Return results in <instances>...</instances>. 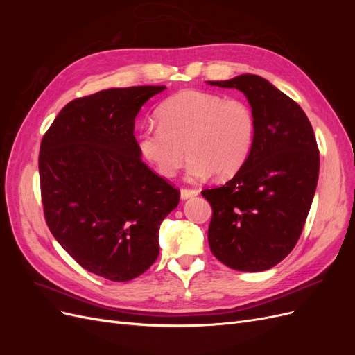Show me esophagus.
Wrapping results in <instances>:
<instances>
[{
	"label": "esophagus",
	"instance_id": "esophagus-1",
	"mask_svg": "<svg viewBox=\"0 0 355 355\" xmlns=\"http://www.w3.org/2000/svg\"><path fill=\"white\" fill-rule=\"evenodd\" d=\"M198 196V191L196 189H180V198L182 200H188V198H192V197H197Z\"/></svg>",
	"mask_w": 355,
	"mask_h": 355
}]
</instances>
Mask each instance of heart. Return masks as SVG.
<instances>
[{
    "label": "heart",
    "mask_w": 355,
    "mask_h": 355,
    "mask_svg": "<svg viewBox=\"0 0 355 355\" xmlns=\"http://www.w3.org/2000/svg\"><path fill=\"white\" fill-rule=\"evenodd\" d=\"M157 118L159 125H146L139 132L137 146L161 176H175L188 155L187 180L200 182L213 173L227 179L250 155L256 121L250 106L241 99L184 90L159 106Z\"/></svg>",
    "instance_id": "heart-1"
}]
</instances>
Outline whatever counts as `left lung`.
Instances as JSON below:
<instances>
[{
    "label": "left lung",
    "instance_id": "8db88e82",
    "mask_svg": "<svg viewBox=\"0 0 355 355\" xmlns=\"http://www.w3.org/2000/svg\"><path fill=\"white\" fill-rule=\"evenodd\" d=\"M207 84L244 93L256 121L244 166L225 185L201 192L213 209L210 250L232 270H270L292 252L313 204L320 170L314 130L302 108L259 75Z\"/></svg>",
    "mask_w": 355,
    "mask_h": 355
}]
</instances>
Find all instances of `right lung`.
I'll list each match as a JSON object with an SVG mask.
<instances>
[{
    "label": "right lung",
    "instance_id": "add662e5",
    "mask_svg": "<svg viewBox=\"0 0 355 355\" xmlns=\"http://www.w3.org/2000/svg\"><path fill=\"white\" fill-rule=\"evenodd\" d=\"M164 85L108 89L75 99L42 137L40 180L53 237L84 270L111 282L144 274L179 191L139 151L135 118Z\"/></svg>",
    "mask_w": 355,
    "mask_h": 355
}]
</instances>
